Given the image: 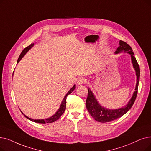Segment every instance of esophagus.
Returning <instances> with one entry per match:
<instances>
[{
	"mask_svg": "<svg viewBox=\"0 0 151 151\" xmlns=\"http://www.w3.org/2000/svg\"><path fill=\"white\" fill-rule=\"evenodd\" d=\"M86 79H85V78H79V79H78V80L77 81V84H79V85H81V84H84L85 83H86Z\"/></svg>",
	"mask_w": 151,
	"mask_h": 151,
	"instance_id": "1",
	"label": "esophagus"
}]
</instances>
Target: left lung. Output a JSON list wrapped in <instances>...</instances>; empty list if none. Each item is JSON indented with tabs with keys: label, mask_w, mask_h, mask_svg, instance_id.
<instances>
[{
	"label": "left lung",
	"mask_w": 151,
	"mask_h": 151,
	"mask_svg": "<svg viewBox=\"0 0 151 151\" xmlns=\"http://www.w3.org/2000/svg\"><path fill=\"white\" fill-rule=\"evenodd\" d=\"M119 44L120 46L116 49V50L114 54H118L123 52V53H127L131 55V60H132V63L136 75L135 91H134L132 98L125 106L116 109H110L102 106L97 101L93 91L88 87V95L86 102V107L90 115L96 121L101 123H106L115 120L125 114L133 106L137 94V88H138L140 76L139 66L134 56V53L132 47L127 43L122 41H120Z\"/></svg>",
	"instance_id": "obj_1"
}]
</instances>
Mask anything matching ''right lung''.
I'll use <instances>...</instances> for the list:
<instances>
[{"label":"right lung","mask_w":151,"mask_h":151,"mask_svg":"<svg viewBox=\"0 0 151 151\" xmlns=\"http://www.w3.org/2000/svg\"><path fill=\"white\" fill-rule=\"evenodd\" d=\"M34 44H35L34 43H32V44H31L29 45V46H28L27 47H26L25 49H23V50L22 52V53H21L20 55L19 56V58H18V60H17V63H18L19 61L21 60L22 58L27 53V52L29 51V50H30L32 47L34 46ZM13 75H14V74H13ZM75 88H76V85L74 84V86L69 90V91L68 92L67 94L66 95H65V96L63 97V100H62V103H61L60 106V107L58 108V109L57 110V111L55 112V114H54L52 116H51L50 117L48 118V119H41V120H39H39H35V119H31V118H29V117L27 116V115H25L22 112V111H21V112H22V114H23L26 118H27V119H28V120H31V121H32V122H36V123H49L54 122L57 120L58 119H59V118L61 116V115L64 113L65 110V109H66V103H67L66 99H67V96L68 94H71V92H73V91L75 90Z\"/></svg>","instance_id":"obj_1"}]
</instances>
